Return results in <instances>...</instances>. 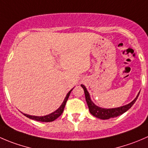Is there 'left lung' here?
<instances>
[{"mask_svg":"<svg viewBox=\"0 0 148 148\" xmlns=\"http://www.w3.org/2000/svg\"><path fill=\"white\" fill-rule=\"evenodd\" d=\"M81 86L84 89L86 102H87V106H88L90 114L94 116L97 117V118L100 119H109L110 118H114V117L119 116L125 113L126 111H127L134 105V103H135L137 97H138L139 95H140V92H139L137 97H135V99L130 103L126 105V106L115 108H100L94 104V103L90 99V94H89L88 91L86 89L85 86L83 85V84H81Z\"/></svg>","mask_w":148,"mask_h":148,"instance_id":"left-lung-1","label":"left lung"}]
</instances>
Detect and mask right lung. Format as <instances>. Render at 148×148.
<instances>
[{
  "label": "right lung",
  "mask_w": 148,
  "mask_h": 148,
  "mask_svg": "<svg viewBox=\"0 0 148 148\" xmlns=\"http://www.w3.org/2000/svg\"><path fill=\"white\" fill-rule=\"evenodd\" d=\"M72 90H70V91L68 92V94L66 95V96L65 99H64V102H63V103L61 104V106H60V107L58 108L56 111L51 113V114H49V115L44 116H30V115H28V114H24V113H22L23 115H24L25 116H27V118L30 119L35 120V121H42V122H51V121H54V120L56 119L57 118H58V117L62 114L64 108H65L66 103V101L68 100L69 97L70 95V93H71V92L72 91Z\"/></svg>",
  "instance_id": "right-lung-1"
}]
</instances>
